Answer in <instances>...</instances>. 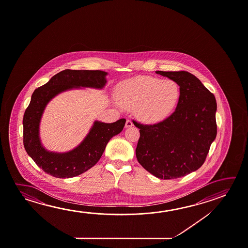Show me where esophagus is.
<instances>
[{"label": "esophagus", "mask_w": 248, "mask_h": 248, "mask_svg": "<svg viewBox=\"0 0 248 248\" xmlns=\"http://www.w3.org/2000/svg\"><path fill=\"white\" fill-rule=\"evenodd\" d=\"M132 126H133V123L131 122L129 119H127L125 123V128H130V127H132Z\"/></svg>", "instance_id": "34e87169"}]
</instances>
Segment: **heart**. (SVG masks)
Segmentation results:
<instances>
[{
  "instance_id": "obj_1",
  "label": "heart",
  "mask_w": 248,
  "mask_h": 248,
  "mask_svg": "<svg viewBox=\"0 0 248 248\" xmlns=\"http://www.w3.org/2000/svg\"><path fill=\"white\" fill-rule=\"evenodd\" d=\"M115 95L119 105L134 110L140 121L156 124L165 120L174 110L180 89L171 79L139 76L119 83Z\"/></svg>"
}]
</instances>
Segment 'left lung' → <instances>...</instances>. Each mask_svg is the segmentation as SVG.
I'll return each instance as SVG.
<instances>
[{
	"label": "left lung",
	"instance_id": "obj_1",
	"mask_svg": "<svg viewBox=\"0 0 248 248\" xmlns=\"http://www.w3.org/2000/svg\"><path fill=\"white\" fill-rule=\"evenodd\" d=\"M155 73L180 87L176 109L163 122L140 129L136 155L148 172L164 180L179 178L202 165L217 134L214 94L199 78L185 71Z\"/></svg>",
	"mask_w": 248,
	"mask_h": 248
}]
</instances>
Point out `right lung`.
<instances>
[{"instance_id":"obj_1","label":"right lung","mask_w":248,"mask_h":248,"mask_svg":"<svg viewBox=\"0 0 248 248\" xmlns=\"http://www.w3.org/2000/svg\"><path fill=\"white\" fill-rule=\"evenodd\" d=\"M107 74L99 70H64L33 92L23 117V143L29 156L46 173L57 178L81 175L98 163L110 138L122 131L124 118L110 124L96 120L88 134L73 150L53 152L41 143L40 124L49 102L58 94L69 90L82 87L103 89L107 83Z\"/></svg>"}]
</instances>
